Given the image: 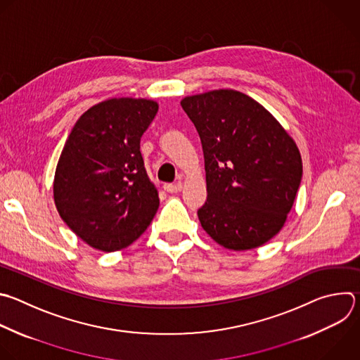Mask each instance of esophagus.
Instances as JSON below:
<instances>
[{
    "instance_id": "34e87169",
    "label": "esophagus",
    "mask_w": 360,
    "mask_h": 360,
    "mask_svg": "<svg viewBox=\"0 0 360 360\" xmlns=\"http://www.w3.org/2000/svg\"><path fill=\"white\" fill-rule=\"evenodd\" d=\"M181 184H178V185H174V184H165L164 185V191H167L168 193H176V192H179L181 191Z\"/></svg>"
}]
</instances>
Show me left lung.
Instances as JSON below:
<instances>
[{"label":"left lung","instance_id":"obj_1","mask_svg":"<svg viewBox=\"0 0 360 360\" xmlns=\"http://www.w3.org/2000/svg\"><path fill=\"white\" fill-rule=\"evenodd\" d=\"M181 105L205 157L203 230L229 250L263 246L283 229L301 184L295 141L269 110L237 90L186 96Z\"/></svg>","mask_w":360,"mask_h":360}]
</instances>
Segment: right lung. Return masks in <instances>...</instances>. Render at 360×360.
<instances>
[{"label": "right lung", "mask_w": 360, "mask_h": 360, "mask_svg": "<svg viewBox=\"0 0 360 360\" xmlns=\"http://www.w3.org/2000/svg\"><path fill=\"white\" fill-rule=\"evenodd\" d=\"M158 111L148 98L114 97L84 111L59 157L56 209L84 243L101 252L130 246L154 219L160 198L140 141Z\"/></svg>", "instance_id": "1"}]
</instances>
